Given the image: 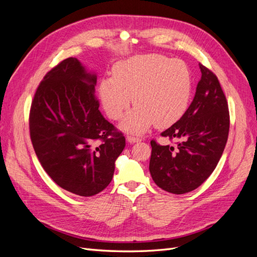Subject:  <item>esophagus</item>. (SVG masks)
Segmentation results:
<instances>
[{
  "label": "esophagus",
  "instance_id": "obj_1",
  "mask_svg": "<svg viewBox=\"0 0 257 257\" xmlns=\"http://www.w3.org/2000/svg\"><path fill=\"white\" fill-rule=\"evenodd\" d=\"M126 141H127L130 144H133V143L141 142L142 139L139 138V137H137V136H135V135H127V136H126Z\"/></svg>",
  "mask_w": 257,
  "mask_h": 257
}]
</instances>
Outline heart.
<instances>
[{
    "label": "heart",
    "instance_id": "b5f03b06",
    "mask_svg": "<svg viewBox=\"0 0 257 257\" xmlns=\"http://www.w3.org/2000/svg\"><path fill=\"white\" fill-rule=\"evenodd\" d=\"M98 91L104 110L111 120L122 118L133 97L136 107L121 126L143 133L153 123L167 127L181 118L190 103L192 76L181 60L158 53L142 54L116 63L112 77L102 79Z\"/></svg>",
    "mask_w": 257,
    "mask_h": 257
}]
</instances>
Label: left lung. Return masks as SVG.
<instances>
[{"label": "left lung", "mask_w": 257, "mask_h": 257, "mask_svg": "<svg viewBox=\"0 0 257 257\" xmlns=\"http://www.w3.org/2000/svg\"><path fill=\"white\" fill-rule=\"evenodd\" d=\"M201 78L195 96L180 120L163 132L176 147L152 139L150 174L159 188L173 194L197 189L212 174L229 132L228 104L219 79L199 63Z\"/></svg>", "instance_id": "obj_1"}]
</instances>
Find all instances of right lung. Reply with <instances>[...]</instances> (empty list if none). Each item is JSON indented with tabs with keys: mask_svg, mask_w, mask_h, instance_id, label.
Segmentation results:
<instances>
[{
	"mask_svg": "<svg viewBox=\"0 0 257 257\" xmlns=\"http://www.w3.org/2000/svg\"><path fill=\"white\" fill-rule=\"evenodd\" d=\"M96 75L76 58L51 68L31 104L29 126L45 172L62 189L89 197L110 183L125 137L100 113Z\"/></svg>",
	"mask_w": 257,
	"mask_h": 257,
	"instance_id": "obj_1",
	"label": "right lung"
}]
</instances>
